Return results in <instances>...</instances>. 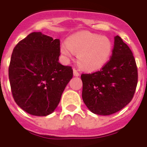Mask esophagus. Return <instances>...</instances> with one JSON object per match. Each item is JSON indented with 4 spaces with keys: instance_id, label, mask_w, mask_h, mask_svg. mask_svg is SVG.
<instances>
[{
    "instance_id": "obj_1",
    "label": "esophagus",
    "mask_w": 147,
    "mask_h": 147,
    "mask_svg": "<svg viewBox=\"0 0 147 147\" xmlns=\"http://www.w3.org/2000/svg\"><path fill=\"white\" fill-rule=\"evenodd\" d=\"M73 75H74V76H76V77H78V76H80V74H79V72H78V71H77L76 69H73Z\"/></svg>"
}]
</instances>
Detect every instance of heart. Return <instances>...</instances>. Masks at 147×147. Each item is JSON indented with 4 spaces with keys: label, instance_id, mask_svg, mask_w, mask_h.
<instances>
[{
    "label": "heart",
    "instance_id": "1",
    "mask_svg": "<svg viewBox=\"0 0 147 147\" xmlns=\"http://www.w3.org/2000/svg\"><path fill=\"white\" fill-rule=\"evenodd\" d=\"M60 51L67 59L78 53V62L86 71L101 69L109 60L112 53V43L109 38L82 31L71 36L67 42L61 45Z\"/></svg>",
    "mask_w": 147,
    "mask_h": 147
}]
</instances>
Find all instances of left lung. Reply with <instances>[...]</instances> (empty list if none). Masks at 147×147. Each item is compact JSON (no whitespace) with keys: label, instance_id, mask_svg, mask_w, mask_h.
Returning a JSON list of instances; mask_svg holds the SVG:
<instances>
[{"label":"left lung","instance_id":"left-lung-1","mask_svg":"<svg viewBox=\"0 0 147 147\" xmlns=\"http://www.w3.org/2000/svg\"><path fill=\"white\" fill-rule=\"evenodd\" d=\"M137 78L132 52L122 39L116 36L109 62L100 71L81 76L83 101L95 114H114L132 100Z\"/></svg>","mask_w":147,"mask_h":147}]
</instances>
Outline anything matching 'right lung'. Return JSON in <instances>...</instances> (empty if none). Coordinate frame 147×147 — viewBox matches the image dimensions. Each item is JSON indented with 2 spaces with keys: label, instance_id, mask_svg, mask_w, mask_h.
Wrapping results in <instances>:
<instances>
[{
  "label": "right lung",
  "instance_id": "obj_1",
  "mask_svg": "<svg viewBox=\"0 0 147 147\" xmlns=\"http://www.w3.org/2000/svg\"><path fill=\"white\" fill-rule=\"evenodd\" d=\"M60 40L33 32L13 50L9 80L15 102L34 116L52 114L73 76L71 67L60 64Z\"/></svg>",
  "mask_w": 147,
  "mask_h": 147
}]
</instances>
